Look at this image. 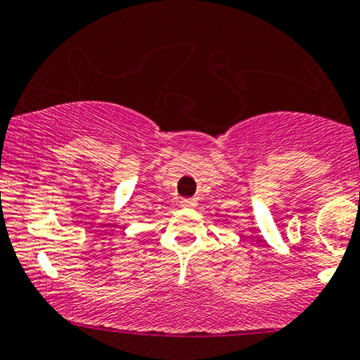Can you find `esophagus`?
Wrapping results in <instances>:
<instances>
[{
  "instance_id": "esophagus-1",
  "label": "esophagus",
  "mask_w": 360,
  "mask_h": 360,
  "mask_svg": "<svg viewBox=\"0 0 360 360\" xmlns=\"http://www.w3.org/2000/svg\"><path fill=\"white\" fill-rule=\"evenodd\" d=\"M181 205H183L184 207H193L194 205H196V199H194V198H184L183 201H181Z\"/></svg>"
}]
</instances>
